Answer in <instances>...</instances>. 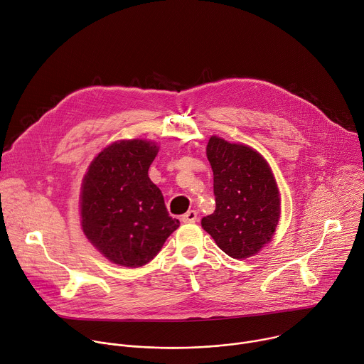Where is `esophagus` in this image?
<instances>
[{
  "label": "esophagus",
  "mask_w": 364,
  "mask_h": 364,
  "mask_svg": "<svg viewBox=\"0 0 364 364\" xmlns=\"http://www.w3.org/2000/svg\"><path fill=\"white\" fill-rule=\"evenodd\" d=\"M183 223H196L197 221V211L196 210H190L187 211L183 217H181Z\"/></svg>",
  "instance_id": "34e87169"
}]
</instances>
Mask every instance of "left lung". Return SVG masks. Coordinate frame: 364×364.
Segmentation results:
<instances>
[{
	"instance_id": "1",
	"label": "left lung",
	"mask_w": 364,
	"mask_h": 364,
	"mask_svg": "<svg viewBox=\"0 0 364 364\" xmlns=\"http://www.w3.org/2000/svg\"><path fill=\"white\" fill-rule=\"evenodd\" d=\"M207 159L214 176L215 210L203 228L232 259L257 255L272 241L280 220V194L264 157L245 144L213 136Z\"/></svg>"
}]
</instances>
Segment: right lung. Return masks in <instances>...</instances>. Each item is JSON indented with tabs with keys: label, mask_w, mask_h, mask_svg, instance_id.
<instances>
[{
	"label": "right lung",
	"mask_w": 364,
	"mask_h": 364,
	"mask_svg": "<svg viewBox=\"0 0 364 364\" xmlns=\"http://www.w3.org/2000/svg\"><path fill=\"white\" fill-rule=\"evenodd\" d=\"M157 153L153 141H115L91 161L82 178V231L114 264L130 269L147 264L180 225L149 177Z\"/></svg>",
	"instance_id": "right-lung-1"
}]
</instances>
